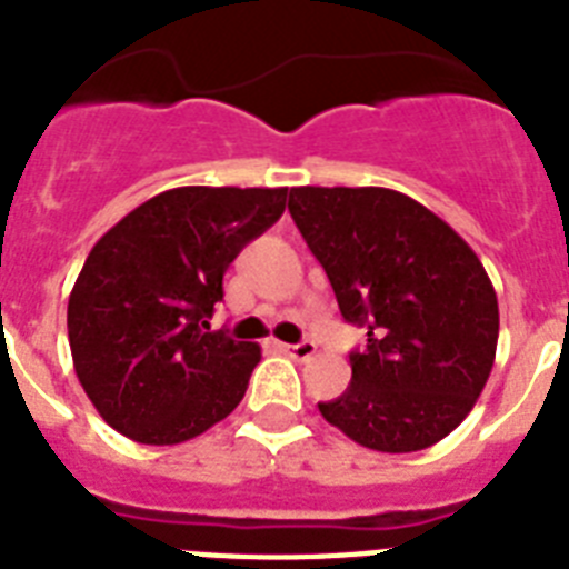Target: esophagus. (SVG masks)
I'll list each match as a JSON object with an SVG mask.
<instances>
[{"mask_svg": "<svg viewBox=\"0 0 569 569\" xmlns=\"http://www.w3.org/2000/svg\"><path fill=\"white\" fill-rule=\"evenodd\" d=\"M280 350H283L289 358H295V361H309V358L318 352V347H315L312 341H300V343H280Z\"/></svg>", "mask_w": 569, "mask_h": 569, "instance_id": "esophagus-1", "label": "esophagus"}]
</instances>
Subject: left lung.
<instances>
[{
    "instance_id": "obj_1",
    "label": "left lung",
    "mask_w": 569,
    "mask_h": 569,
    "mask_svg": "<svg viewBox=\"0 0 569 569\" xmlns=\"http://www.w3.org/2000/svg\"><path fill=\"white\" fill-rule=\"evenodd\" d=\"M289 213L343 321L367 327L350 388L321 417L385 455L431 448L469 417L495 365L498 295L480 257L390 188H292Z\"/></svg>"
}]
</instances>
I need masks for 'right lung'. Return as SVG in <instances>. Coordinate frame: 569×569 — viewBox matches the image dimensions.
<instances>
[{
  "label": "right lung",
  "instance_id": "right-lung-1",
  "mask_svg": "<svg viewBox=\"0 0 569 569\" xmlns=\"http://www.w3.org/2000/svg\"><path fill=\"white\" fill-rule=\"evenodd\" d=\"M286 190H164L94 242L69 295V347L114 431L179 446L242 402L260 347L208 332V318L233 257L286 211Z\"/></svg>",
  "mask_w": 569,
  "mask_h": 569
}]
</instances>
